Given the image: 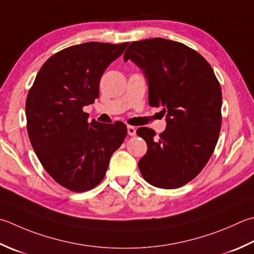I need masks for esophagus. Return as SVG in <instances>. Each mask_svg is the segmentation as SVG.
Wrapping results in <instances>:
<instances>
[{"label":"esophagus","mask_w":254,"mask_h":254,"mask_svg":"<svg viewBox=\"0 0 254 254\" xmlns=\"http://www.w3.org/2000/svg\"><path fill=\"white\" fill-rule=\"evenodd\" d=\"M127 134L130 136H134L136 134V127L132 126H127Z\"/></svg>","instance_id":"esophagus-1"}]
</instances>
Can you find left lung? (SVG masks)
Returning a JSON list of instances; mask_svg holds the SVG:
<instances>
[{"label":"left lung","mask_w":254,"mask_h":254,"mask_svg":"<svg viewBox=\"0 0 254 254\" xmlns=\"http://www.w3.org/2000/svg\"><path fill=\"white\" fill-rule=\"evenodd\" d=\"M145 74L148 104L161 107L166 128L140 127L147 151L138 168L148 184L172 190L193 180L209 161L221 127L219 81L200 54L165 38L133 42L124 53Z\"/></svg>","instance_id":"left-lung-1"}]
</instances>
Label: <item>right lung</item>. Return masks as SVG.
I'll use <instances>...</instances> for the list:
<instances>
[{
  "label": "right lung",
  "instance_id": "obj_1",
  "mask_svg": "<svg viewBox=\"0 0 254 254\" xmlns=\"http://www.w3.org/2000/svg\"><path fill=\"white\" fill-rule=\"evenodd\" d=\"M127 44L89 42L64 48L47 59L28 91L29 141L45 171L71 191L100 184L127 136L124 123H89L82 108L99 98L100 78Z\"/></svg>",
  "mask_w": 254,
  "mask_h": 254
}]
</instances>
